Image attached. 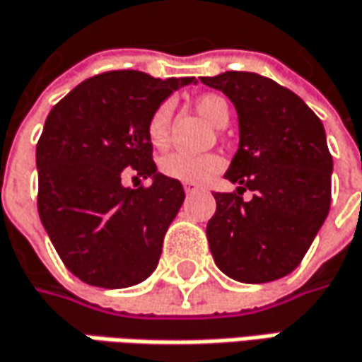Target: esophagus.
I'll list each match as a JSON object with an SVG mask.
<instances>
[{
  "label": "esophagus",
  "instance_id": "esophagus-1",
  "mask_svg": "<svg viewBox=\"0 0 362 362\" xmlns=\"http://www.w3.org/2000/svg\"><path fill=\"white\" fill-rule=\"evenodd\" d=\"M184 190L190 194V192H197L199 190V184H194V182H184Z\"/></svg>",
  "mask_w": 362,
  "mask_h": 362
}]
</instances>
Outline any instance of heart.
<instances>
[{"label":"heart","mask_w":362,"mask_h":362,"mask_svg":"<svg viewBox=\"0 0 362 362\" xmlns=\"http://www.w3.org/2000/svg\"><path fill=\"white\" fill-rule=\"evenodd\" d=\"M197 108L202 117L215 127H225L229 120V104L227 100L217 94H202L197 98ZM170 120H172V106L168 102L160 104L147 122V137L153 147H165L170 141ZM225 161L217 153H186L174 151L163 156L160 161V170L163 176L180 182H204L213 178L223 170Z\"/></svg>","instance_id":"heart-1"}]
</instances>
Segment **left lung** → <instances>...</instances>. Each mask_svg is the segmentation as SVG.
<instances>
[{"label": "left lung", "mask_w": 362, "mask_h": 362, "mask_svg": "<svg viewBox=\"0 0 362 362\" xmlns=\"http://www.w3.org/2000/svg\"><path fill=\"white\" fill-rule=\"evenodd\" d=\"M238 110L240 147L225 178L238 192H215L206 223L215 264L240 283H270L303 260L332 199V156L322 120L276 81L247 71L201 77ZM254 189L252 202L241 194Z\"/></svg>", "instance_id": "1"}]
</instances>
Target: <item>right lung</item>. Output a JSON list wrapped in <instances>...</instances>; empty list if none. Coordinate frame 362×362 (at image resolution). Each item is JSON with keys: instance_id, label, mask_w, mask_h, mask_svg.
Returning <instances> with one entry per match:
<instances>
[{"instance_id": "right-lung-1", "label": "right lung", "mask_w": 362, "mask_h": 362, "mask_svg": "<svg viewBox=\"0 0 362 362\" xmlns=\"http://www.w3.org/2000/svg\"><path fill=\"white\" fill-rule=\"evenodd\" d=\"M192 81L108 71L81 81L49 112L36 145L38 215L79 281L133 287L156 270L184 188L158 172L147 122L174 90ZM127 171L151 177L152 186L122 187Z\"/></svg>"}]
</instances>
